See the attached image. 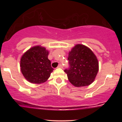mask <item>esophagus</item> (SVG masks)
<instances>
[{
  "label": "esophagus",
  "mask_w": 122,
  "mask_h": 122,
  "mask_svg": "<svg viewBox=\"0 0 122 122\" xmlns=\"http://www.w3.org/2000/svg\"><path fill=\"white\" fill-rule=\"evenodd\" d=\"M58 68H63V66H62V64H59V65H58Z\"/></svg>",
  "instance_id": "34e87169"
}]
</instances>
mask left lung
<instances>
[{
	"mask_svg": "<svg viewBox=\"0 0 122 122\" xmlns=\"http://www.w3.org/2000/svg\"><path fill=\"white\" fill-rule=\"evenodd\" d=\"M69 68L64 70L71 83L77 87L90 85L99 71V63L93 51L83 45L77 44L69 53Z\"/></svg>",
	"mask_w": 122,
	"mask_h": 122,
	"instance_id": "8db88e82",
	"label": "left lung"
}]
</instances>
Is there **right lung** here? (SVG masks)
I'll return each instance as SVG.
<instances>
[{"instance_id":"obj_1","label":"right lung","mask_w":122,"mask_h":122,"mask_svg":"<svg viewBox=\"0 0 122 122\" xmlns=\"http://www.w3.org/2000/svg\"><path fill=\"white\" fill-rule=\"evenodd\" d=\"M49 51L44 47L36 46L23 54L20 59V70L28 81L34 84L45 82L54 69L47 58Z\"/></svg>"}]
</instances>
